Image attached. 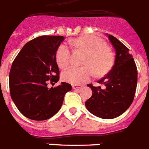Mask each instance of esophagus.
<instances>
[{"instance_id": "esophagus-1", "label": "esophagus", "mask_w": 149, "mask_h": 149, "mask_svg": "<svg viewBox=\"0 0 149 149\" xmlns=\"http://www.w3.org/2000/svg\"><path fill=\"white\" fill-rule=\"evenodd\" d=\"M82 85H78V84H73L72 85V88L74 89V90H78V89H80L82 88Z\"/></svg>"}]
</instances>
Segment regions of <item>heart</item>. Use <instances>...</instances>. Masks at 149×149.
Returning a JSON list of instances; mask_svg holds the SVG:
<instances>
[{
    "mask_svg": "<svg viewBox=\"0 0 149 149\" xmlns=\"http://www.w3.org/2000/svg\"><path fill=\"white\" fill-rule=\"evenodd\" d=\"M74 47L86 53L83 61L84 66L71 67L62 74V79L71 84H78L86 81L94 74V70L102 74L111 68L114 61L112 52L102 40L95 37L82 36L71 41ZM56 62L61 68H65L70 61V50L67 45L61 44L55 54Z\"/></svg>",
    "mask_w": 149,
    "mask_h": 149,
    "instance_id": "heart-1",
    "label": "heart"
}]
</instances>
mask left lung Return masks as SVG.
Returning <instances> with one entry per match:
<instances>
[{
	"label": "left lung",
	"mask_w": 149,
	"mask_h": 149,
	"mask_svg": "<svg viewBox=\"0 0 149 149\" xmlns=\"http://www.w3.org/2000/svg\"><path fill=\"white\" fill-rule=\"evenodd\" d=\"M108 36L116 53L115 63L106 75L97 81L104 88L88 84L92 95L85 102V106L91 114L104 119L118 117L130 107L138 81L136 65L129 49L115 37Z\"/></svg>",
	"instance_id": "left-lung-1"
}]
</instances>
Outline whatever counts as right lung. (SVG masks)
I'll list each match as a JSON object with an SVG mask.
<instances>
[{
  "instance_id": "right-lung-1",
  "label": "right lung",
  "mask_w": 149,
  "mask_h": 149,
  "mask_svg": "<svg viewBox=\"0 0 149 149\" xmlns=\"http://www.w3.org/2000/svg\"><path fill=\"white\" fill-rule=\"evenodd\" d=\"M63 36L43 35L26 44L14 60L9 74L10 97L19 111L27 118L44 121L54 116L71 85L61 82L47 88L48 82L59 80L55 54Z\"/></svg>"
}]
</instances>
